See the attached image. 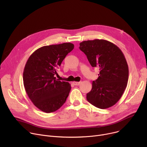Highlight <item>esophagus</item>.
<instances>
[{"label": "esophagus", "instance_id": "1", "mask_svg": "<svg viewBox=\"0 0 147 147\" xmlns=\"http://www.w3.org/2000/svg\"><path fill=\"white\" fill-rule=\"evenodd\" d=\"M73 84L75 85V86H79L81 84V82H73Z\"/></svg>", "mask_w": 147, "mask_h": 147}]
</instances>
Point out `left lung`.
<instances>
[{
    "mask_svg": "<svg viewBox=\"0 0 147 147\" xmlns=\"http://www.w3.org/2000/svg\"><path fill=\"white\" fill-rule=\"evenodd\" d=\"M79 48L90 65L100 70L86 99L98 108H109L121 99L128 83L129 70L125 56L116 45L104 40L83 41Z\"/></svg>",
    "mask_w": 147,
    "mask_h": 147,
    "instance_id": "1",
    "label": "left lung"
}]
</instances>
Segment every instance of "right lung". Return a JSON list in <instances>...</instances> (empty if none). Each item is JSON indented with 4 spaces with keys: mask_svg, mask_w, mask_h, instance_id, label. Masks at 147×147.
Wrapping results in <instances>:
<instances>
[{
    "mask_svg": "<svg viewBox=\"0 0 147 147\" xmlns=\"http://www.w3.org/2000/svg\"><path fill=\"white\" fill-rule=\"evenodd\" d=\"M73 48L74 45L70 42L44 46L28 58L23 73L24 85L29 99L42 112H55L66 101L70 84L57 79L54 76Z\"/></svg>",
    "mask_w": 147,
    "mask_h": 147,
    "instance_id": "obj_1",
    "label": "right lung"
}]
</instances>
